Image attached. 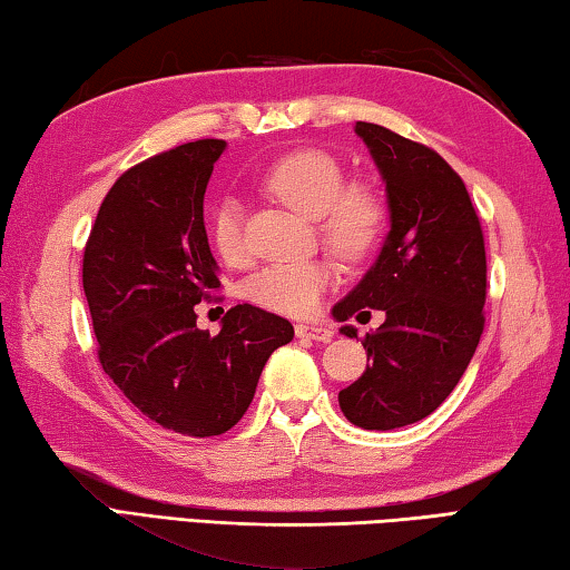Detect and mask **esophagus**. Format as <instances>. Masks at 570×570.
I'll return each instance as SVG.
<instances>
[{
	"label": "esophagus",
	"instance_id": "34e87169",
	"mask_svg": "<svg viewBox=\"0 0 570 570\" xmlns=\"http://www.w3.org/2000/svg\"><path fill=\"white\" fill-rule=\"evenodd\" d=\"M295 335L297 338H311L318 343H328L333 338V331L328 325H315V323H301L295 325Z\"/></svg>",
	"mask_w": 570,
	"mask_h": 570
}]
</instances>
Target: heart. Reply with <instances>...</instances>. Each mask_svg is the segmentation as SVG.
Listing matches in <instances>:
<instances>
[{"label": "heart", "mask_w": 570, "mask_h": 570, "mask_svg": "<svg viewBox=\"0 0 570 570\" xmlns=\"http://www.w3.org/2000/svg\"><path fill=\"white\" fill-rule=\"evenodd\" d=\"M265 189L287 207L318 219L325 245L335 255L358 263L376 245L386 224V204L368 184H346L338 158L323 148H297L269 166ZM212 245L224 263L245 265L247 245L242 229V207L222 199L209 219ZM331 285V265L323 259L267 265L249 277L247 295L263 307L285 315H307L318 307Z\"/></svg>", "instance_id": "heart-1"}]
</instances>
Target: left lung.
Returning <instances> with one entry per match:
<instances>
[{
  "instance_id": "1",
  "label": "left lung",
  "mask_w": 570,
  "mask_h": 570,
  "mask_svg": "<svg viewBox=\"0 0 570 570\" xmlns=\"http://www.w3.org/2000/svg\"><path fill=\"white\" fill-rule=\"evenodd\" d=\"M356 134L386 184L391 229L333 318H371V306L386 321L363 338L371 363L338 404L351 424L386 432L429 416L460 384L484 328L488 259L468 186L440 154L363 120Z\"/></svg>"
}]
</instances>
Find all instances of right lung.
Wrapping results in <instances>:
<instances>
[{"label":"right lung","instance_id":"1","mask_svg":"<svg viewBox=\"0 0 570 570\" xmlns=\"http://www.w3.org/2000/svg\"><path fill=\"white\" fill-rule=\"evenodd\" d=\"M224 146L202 138L120 174L82 255L102 371L151 422L186 436L235 426L267 358L295 335L249 303L227 311L217 335L197 328L194 305L222 285L204 191Z\"/></svg>","mask_w":570,"mask_h":570}]
</instances>
